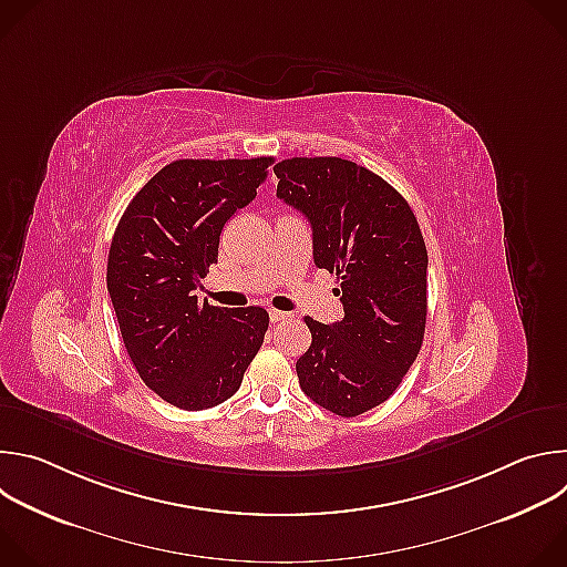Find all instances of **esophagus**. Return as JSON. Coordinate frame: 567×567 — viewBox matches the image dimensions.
<instances>
[{
  "label": "esophagus",
  "mask_w": 567,
  "mask_h": 567,
  "mask_svg": "<svg viewBox=\"0 0 567 567\" xmlns=\"http://www.w3.org/2000/svg\"><path fill=\"white\" fill-rule=\"evenodd\" d=\"M269 318H271V322H280V320L289 318V313H285V311H280V309H271V311H269Z\"/></svg>",
  "instance_id": "esophagus-1"
}]
</instances>
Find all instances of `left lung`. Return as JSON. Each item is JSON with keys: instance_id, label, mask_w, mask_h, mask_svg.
Here are the masks:
<instances>
[{"instance_id": "left-lung-1", "label": "left lung", "mask_w": 567, "mask_h": 567, "mask_svg": "<svg viewBox=\"0 0 567 567\" xmlns=\"http://www.w3.org/2000/svg\"><path fill=\"white\" fill-rule=\"evenodd\" d=\"M278 197L311 224L313 262L341 280L346 316L305 318L296 361L302 392L357 417L383 403L415 363L426 330L429 254L415 213L388 182L339 156H293L274 168Z\"/></svg>"}]
</instances>
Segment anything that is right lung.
<instances>
[{"label": "right lung", "mask_w": 567, "mask_h": 567, "mask_svg": "<svg viewBox=\"0 0 567 567\" xmlns=\"http://www.w3.org/2000/svg\"><path fill=\"white\" fill-rule=\"evenodd\" d=\"M271 156L179 158L130 202L107 258V291L125 350L161 399L204 411L233 396L258 354L269 313L215 307L195 289L217 262L219 235L251 204Z\"/></svg>", "instance_id": "obj_1"}]
</instances>
